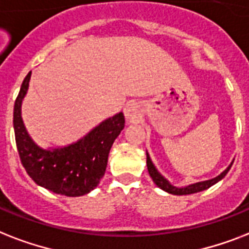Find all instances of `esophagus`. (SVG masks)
I'll list each match as a JSON object with an SVG mask.
<instances>
[{"label":"esophagus","mask_w":249,"mask_h":249,"mask_svg":"<svg viewBox=\"0 0 249 249\" xmlns=\"http://www.w3.org/2000/svg\"><path fill=\"white\" fill-rule=\"evenodd\" d=\"M124 114L125 118L129 119V120H137V119L141 118L142 115V107L138 102L135 101H130L126 104V106L124 107Z\"/></svg>","instance_id":"1"}]
</instances>
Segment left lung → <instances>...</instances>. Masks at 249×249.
Returning <instances> with one entry per match:
<instances>
[{"instance_id": "1", "label": "left lung", "mask_w": 249, "mask_h": 249, "mask_svg": "<svg viewBox=\"0 0 249 249\" xmlns=\"http://www.w3.org/2000/svg\"><path fill=\"white\" fill-rule=\"evenodd\" d=\"M231 165H233V162L230 163L229 166H228V169L220 174L219 177L213 178V179H210V180H205V181H198V183L191 184V185H187V187H184V188H178V187H174V185H171V184L169 183V181H167L166 179H165V178H163L162 175L159 173V171H157V169L155 167V165L152 163V161H151V157H149V155L147 153V169H148V173H149V175H151V178H152V180L155 181V184H156L157 187L161 188L162 191L167 192V193H170V195H175V196L193 195V193L202 192V191H205V189H207V188L212 187L213 184H216L217 181H220L224 177H225L226 174H228V171L230 170Z\"/></svg>"}]
</instances>
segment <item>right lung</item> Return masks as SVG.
Instances as JSON below:
<instances>
[{
	"label": "right lung",
	"mask_w": 249,
	"mask_h": 249,
	"mask_svg": "<svg viewBox=\"0 0 249 249\" xmlns=\"http://www.w3.org/2000/svg\"><path fill=\"white\" fill-rule=\"evenodd\" d=\"M30 75L32 71L24 79L14 106V130L20 161L40 187L68 197L87 195L105 175L112 143L124 129V114L119 112L106 119L72 144L40 148L29 137L21 119V102L29 88Z\"/></svg>",
	"instance_id": "obj_1"
}]
</instances>
